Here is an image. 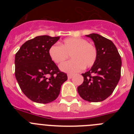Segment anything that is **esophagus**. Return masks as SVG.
Masks as SVG:
<instances>
[{"label": "esophagus", "instance_id": "esophagus-1", "mask_svg": "<svg viewBox=\"0 0 134 134\" xmlns=\"http://www.w3.org/2000/svg\"><path fill=\"white\" fill-rule=\"evenodd\" d=\"M72 77H73L72 74H68V79H71Z\"/></svg>", "mask_w": 134, "mask_h": 134}]
</instances>
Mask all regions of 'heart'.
I'll return each instance as SVG.
<instances>
[{
    "label": "heart",
    "instance_id": "1",
    "mask_svg": "<svg viewBox=\"0 0 134 134\" xmlns=\"http://www.w3.org/2000/svg\"><path fill=\"white\" fill-rule=\"evenodd\" d=\"M50 58L56 64H60L68 58L70 54L72 60L60 66L65 72L74 74L85 68H89L95 62L97 57V49L85 39L70 37L65 39L60 46L54 44L48 50Z\"/></svg>",
    "mask_w": 134,
    "mask_h": 134
}]
</instances>
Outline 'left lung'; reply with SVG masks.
Segmentation results:
<instances>
[{"label":"left lung","mask_w":134,"mask_h":134,"mask_svg":"<svg viewBox=\"0 0 134 134\" xmlns=\"http://www.w3.org/2000/svg\"><path fill=\"white\" fill-rule=\"evenodd\" d=\"M94 41L97 57L91 69L82 74L84 81L78 87L81 98L89 102H100L108 98L121 76V59L114 43L97 34L86 35Z\"/></svg>","instance_id":"1"}]
</instances>
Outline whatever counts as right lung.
<instances>
[{
    "label": "right lung",
    "mask_w": 134,
    "mask_h": 134,
    "mask_svg": "<svg viewBox=\"0 0 134 134\" xmlns=\"http://www.w3.org/2000/svg\"><path fill=\"white\" fill-rule=\"evenodd\" d=\"M60 37L40 35L23 43L15 54V77L27 97L38 103L57 99L67 74L60 72L48 54Z\"/></svg>",
    "instance_id": "right-lung-1"
}]
</instances>
